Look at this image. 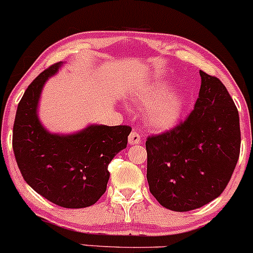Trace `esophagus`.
<instances>
[{"instance_id":"1","label":"esophagus","mask_w":253,"mask_h":253,"mask_svg":"<svg viewBox=\"0 0 253 253\" xmlns=\"http://www.w3.org/2000/svg\"><path fill=\"white\" fill-rule=\"evenodd\" d=\"M127 141H129V144H137L141 142V135L138 134L136 130H132L131 132H130L129 137H127Z\"/></svg>"}]
</instances>
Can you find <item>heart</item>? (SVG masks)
<instances>
[{
  "mask_svg": "<svg viewBox=\"0 0 253 253\" xmlns=\"http://www.w3.org/2000/svg\"><path fill=\"white\" fill-rule=\"evenodd\" d=\"M165 86L147 87L132 95L138 105H147L143 119L154 130H166L177 123L184 106V98L178 92H165Z\"/></svg>",
  "mask_w": 253,
  "mask_h": 253,
  "instance_id": "1",
  "label": "heart"
}]
</instances>
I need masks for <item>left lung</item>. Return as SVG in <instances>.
<instances>
[{
  "label": "left lung",
  "instance_id": "obj_1",
  "mask_svg": "<svg viewBox=\"0 0 253 253\" xmlns=\"http://www.w3.org/2000/svg\"><path fill=\"white\" fill-rule=\"evenodd\" d=\"M200 75L198 98L185 121L146 141L149 191L173 211H194L218 197L240 154L233 99L217 78Z\"/></svg>",
  "mask_w": 253,
  "mask_h": 253
}]
</instances>
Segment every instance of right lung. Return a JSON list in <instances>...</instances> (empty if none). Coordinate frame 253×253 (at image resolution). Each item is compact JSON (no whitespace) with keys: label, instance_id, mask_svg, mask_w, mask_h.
Instances as JSON below:
<instances>
[{"label":"right lung","instance_id":"1","mask_svg":"<svg viewBox=\"0 0 253 253\" xmlns=\"http://www.w3.org/2000/svg\"><path fill=\"white\" fill-rule=\"evenodd\" d=\"M63 64H52L22 95L13 126V150L22 177L36 192L63 208H86L106 191L109 164L126 147L131 127L89 126L72 135L47 131L37 109L45 82Z\"/></svg>","mask_w":253,"mask_h":253}]
</instances>
